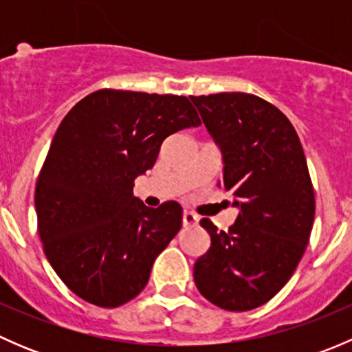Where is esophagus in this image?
Here are the masks:
<instances>
[{
	"mask_svg": "<svg viewBox=\"0 0 352 352\" xmlns=\"http://www.w3.org/2000/svg\"><path fill=\"white\" fill-rule=\"evenodd\" d=\"M182 223H184V226H186V228L196 226L199 223V216L194 214V212H190V211H186V212H184V216H182Z\"/></svg>",
	"mask_w": 352,
	"mask_h": 352,
	"instance_id": "1",
	"label": "esophagus"
}]
</instances>
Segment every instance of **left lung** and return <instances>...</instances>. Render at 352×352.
Masks as SVG:
<instances>
[{
	"mask_svg": "<svg viewBox=\"0 0 352 352\" xmlns=\"http://www.w3.org/2000/svg\"><path fill=\"white\" fill-rule=\"evenodd\" d=\"M190 100L221 148L219 186L240 209L228 232L201 219L211 247L194 264V281L223 310H254L289 281L310 240L315 194L303 146L285 113L257 95Z\"/></svg>",
	"mask_w": 352,
	"mask_h": 352,
	"instance_id": "left-lung-1",
	"label": "left lung"
}]
</instances>
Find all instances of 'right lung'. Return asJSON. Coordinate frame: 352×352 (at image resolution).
<instances>
[{
	"label": "right lung",
	"instance_id": "right-lung-1",
	"mask_svg": "<svg viewBox=\"0 0 352 352\" xmlns=\"http://www.w3.org/2000/svg\"><path fill=\"white\" fill-rule=\"evenodd\" d=\"M201 126L187 97L102 88L59 124L35 184L37 230L61 281L81 300L117 308L136 298L182 226V206L148 208L134 179L162 143Z\"/></svg>",
	"mask_w": 352,
	"mask_h": 352
}]
</instances>
